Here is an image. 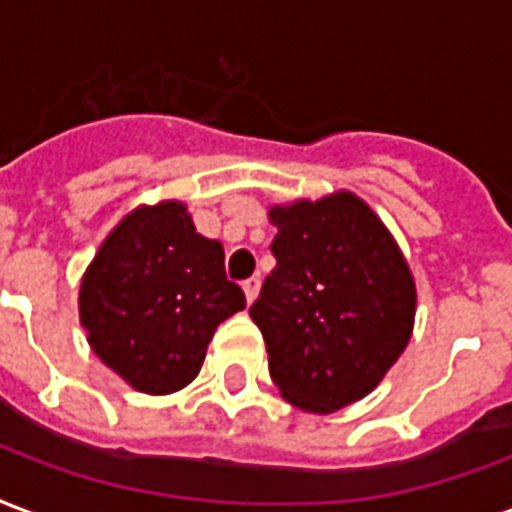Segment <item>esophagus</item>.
I'll return each mask as SVG.
<instances>
[{
    "instance_id": "esophagus-1",
    "label": "esophagus",
    "mask_w": 512,
    "mask_h": 512,
    "mask_svg": "<svg viewBox=\"0 0 512 512\" xmlns=\"http://www.w3.org/2000/svg\"><path fill=\"white\" fill-rule=\"evenodd\" d=\"M259 286H261L259 275H253V278H248V281L242 283V292H245V300H248V302L256 300V294H259Z\"/></svg>"
}]
</instances>
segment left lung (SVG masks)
Instances as JSON below:
<instances>
[{
	"label": "left lung",
	"instance_id": "1",
	"mask_svg": "<svg viewBox=\"0 0 512 512\" xmlns=\"http://www.w3.org/2000/svg\"><path fill=\"white\" fill-rule=\"evenodd\" d=\"M275 270L251 319L289 404L327 414L382 382L412 338L417 292L404 253L354 193L272 207Z\"/></svg>",
	"mask_w": 512,
	"mask_h": 512
}]
</instances>
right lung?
Returning a JSON list of instances; mask_svg holds the SVG:
<instances>
[{
	"label": "right lung",
	"mask_w": 512,
	"mask_h": 512,
	"mask_svg": "<svg viewBox=\"0 0 512 512\" xmlns=\"http://www.w3.org/2000/svg\"><path fill=\"white\" fill-rule=\"evenodd\" d=\"M242 308L245 294L223 270V245L201 237L179 201L122 218L78 292L92 352L149 395L193 382L218 324Z\"/></svg>",
	"instance_id": "obj_1"
}]
</instances>
